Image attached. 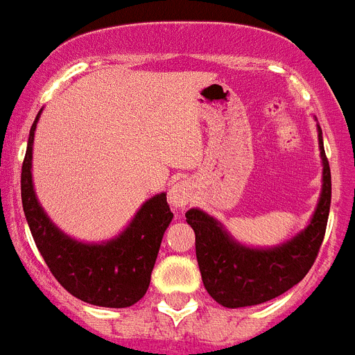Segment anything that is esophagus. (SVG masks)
<instances>
[{
	"mask_svg": "<svg viewBox=\"0 0 355 355\" xmlns=\"http://www.w3.org/2000/svg\"><path fill=\"white\" fill-rule=\"evenodd\" d=\"M191 186H189V182L187 180H178V182H175L171 186V189H169V204L175 205V207H186L189 202H191Z\"/></svg>",
	"mask_w": 355,
	"mask_h": 355,
	"instance_id": "34e87169",
	"label": "esophagus"
}]
</instances>
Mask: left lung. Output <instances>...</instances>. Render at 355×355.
<instances>
[{"label": "left lung", "instance_id": "8db88e82", "mask_svg": "<svg viewBox=\"0 0 355 355\" xmlns=\"http://www.w3.org/2000/svg\"><path fill=\"white\" fill-rule=\"evenodd\" d=\"M318 141L323 162V186L318 207L302 233L288 242L267 249L247 247L236 242L222 223L200 209L186 213L195 231L196 260L205 291L214 302L227 309L260 305L287 293L311 270L323 243L330 211V168L318 124Z\"/></svg>", "mask_w": 355, "mask_h": 355}]
</instances>
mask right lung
I'll return each mask as SVG.
<instances>
[{"label":"right lung","mask_w":355,"mask_h":355,"mask_svg":"<svg viewBox=\"0 0 355 355\" xmlns=\"http://www.w3.org/2000/svg\"><path fill=\"white\" fill-rule=\"evenodd\" d=\"M37 113L21 168V200L26 222L50 272L71 296L110 309L132 306L150 287L164 231L173 218L166 193L151 196L119 236L108 242H77L52 223L32 184V146Z\"/></svg>","instance_id":"add662e5"}]
</instances>
